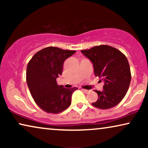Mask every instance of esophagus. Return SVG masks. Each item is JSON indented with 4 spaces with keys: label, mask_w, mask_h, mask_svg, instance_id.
Returning <instances> with one entry per match:
<instances>
[{
    "label": "esophagus",
    "mask_w": 148,
    "mask_h": 148,
    "mask_svg": "<svg viewBox=\"0 0 148 148\" xmlns=\"http://www.w3.org/2000/svg\"><path fill=\"white\" fill-rule=\"evenodd\" d=\"M82 92H84V93H86V94H88V93H89L90 92V90H84V89H82Z\"/></svg>",
    "instance_id": "esophagus-1"
}]
</instances>
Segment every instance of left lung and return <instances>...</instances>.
<instances>
[{
	"label": "left lung",
	"mask_w": 148,
	"mask_h": 148,
	"mask_svg": "<svg viewBox=\"0 0 148 148\" xmlns=\"http://www.w3.org/2000/svg\"><path fill=\"white\" fill-rule=\"evenodd\" d=\"M81 52L93 63L95 75L104 82L102 92L95 90L98 99L92 105L100 109L116 106L124 98L131 82L127 57L120 50L108 45L96 46Z\"/></svg>",
	"instance_id": "1"
}]
</instances>
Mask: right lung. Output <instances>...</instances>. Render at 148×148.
<instances>
[{"mask_svg":"<svg viewBox=\"0 0 148 148\" xmlns=\"http://www.w3.org/2000/svg\"><path fill=\"white\" fill-rule=\"evenodd\" d=\"M75 50L50 46L34 54L27 64L26 81L36 104L48 113L57 114L70 106L77 88L58 86L56 78L62 74L64 61Z\"/></svg>","mask_w":148,"mask_h":148,"instance_id":"1","label":"right lung"}]
</instances>
